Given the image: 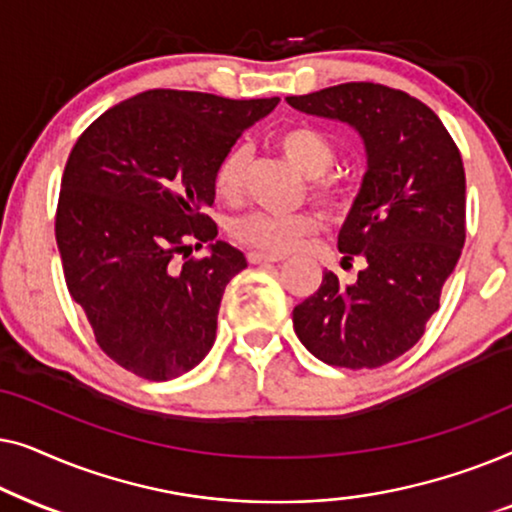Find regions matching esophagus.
I'll use <instances>...</instances> for the list:
<instances>
[{
    "instance_id": "1",
    "label": "esophagus",
    "mask_w": 512,
    "mask_h": 512,
    "mask_svg": "<svg viewBox=\"0 0 512 512\" xmlns=\"http://www.w3.org/2000/svg\"><path fill=\"white\" fill-rule=\"evenodd\" d=\"M247 258H249V263L261 265V263H279V261H284L286 256L284 254H265V251H249Z\"/></svg>"
}]
</instances>
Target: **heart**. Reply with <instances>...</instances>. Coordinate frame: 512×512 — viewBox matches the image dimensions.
<instances>
[{
  "mask_svg": "<svg viewBox=\"0 0 512 512\" xmlns=\"http://www.w3.org/2000/svg\"><path fill=\"white\" fill-rule=\"evenodd\" d=\"M277 149L307 179L324 177L335 163V149L331 139L317 128H310V125H296V128H286L279 132ZM244 165H247V153H244V149H230L219 160V165L214 170V191L221 200H235L242 193ZM317 193L326 205H345V193H342L340 186L324 184L319 186ZM319 223V216L310 212H251L235 219L233 226H230V233L240 242L249 244V247L282 254V251L296 249L307 235L317 233Z\"/></svg>",
  "mask_w": 512,
  "mask_h": 512,
  "instance_id": "1",
  "label": "heart"
}]
</instances>
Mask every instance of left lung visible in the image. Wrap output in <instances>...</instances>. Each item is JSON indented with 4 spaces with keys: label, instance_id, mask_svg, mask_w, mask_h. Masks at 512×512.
<instances>
[{
    "label": "left lung",
    "instance_id": "left-lung-1",
    "mask_svg": "<svg viewBox=\"0 0 512 512\" xmlns=\"http://www.w3.org/2000/svg\"><path fill=\"white\" fill-rule=\"evenodd\" d=\"M286 102L347 123L366 149V174L338 233L354 284L324 272L293 307L300 342L328 366L380 368L408 352L438 310L440 291L466 240V174L440 118L403 90L340 83Z\"/></svg>",
    "mask_w": 512,
    "mask_h": 512
}]
</instances>
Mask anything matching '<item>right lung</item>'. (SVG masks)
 <instances>
[{"mask_svg":"<svg viewBox=\"0 0 512 512\" xmlns=\"http://www.w3.org/2000/svg\"><path fill=\"white\" fill-rule=\"evenodd\" d=\"M279 97L228 100L146 90L88 125L65 165L55 216L67 289L97 345L130 373L163 382L209 354L226 284L247 268L216 240L214 170ZM191 241L200 262L179 266Z\"/></svg>","mask_w":512,"mask_h":512,"instance_id":"add662e5","label":"right lung"}]
</instances>
